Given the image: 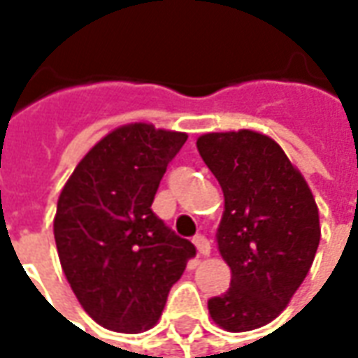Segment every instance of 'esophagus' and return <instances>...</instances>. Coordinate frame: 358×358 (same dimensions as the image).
Instances as JSON below:
<instances>
[{
    "label": "esophagus",
    "mask_w": 358,
    "mask_h": 358,
    "mask_svg": "<svg viewBox=\"0 0 358 358\" xmlns=\"http://www.w3.org/2000/svg\"><path fill=\"white\" fill-rule=\"evenodd\" d=\"M194 245L197 248V251H199V255H209L210 253V241L203 236V234H197V236H194Z\"/></svg>",
    "instance_id": "1"
}]
</instances>
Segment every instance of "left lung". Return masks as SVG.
<instances>
[{"instance_id":"1","label":"left lung","mask_w":358,"mask_h":358,"mask_svg":"<svg viewBox=\"0 0 358 358\" xmlns=\"http://www.w3.org/2000/svg\"><path fill=\"white\" fill-rule=\"evenodd\" d=\"M197 149L224 194L217 240L232 270L228 292L209 299L210 318L228 331L255 330L287 307L315 261V197L264 134H203Z\"/></svg>"}]
</instances>
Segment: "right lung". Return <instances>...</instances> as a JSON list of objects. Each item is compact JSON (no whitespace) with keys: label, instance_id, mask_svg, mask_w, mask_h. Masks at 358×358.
<instances>
[{"label":"right lung","instance_id":"add662e5","mask_svg":"<svg viewBox=\"0 0 358 358\" xmlns=\"http://www.w3.org/2000/svg\"><path fill=\"white\" fill-rule=\"evenodd\" d=\"M187 136L134 122L107 134L59 195L53 234L63 272L103 328L140 334L155 326L194 243L151 210L166 166Z\"/></svg>","mask_w":358,"mask_h":358}]
</instances>
